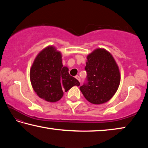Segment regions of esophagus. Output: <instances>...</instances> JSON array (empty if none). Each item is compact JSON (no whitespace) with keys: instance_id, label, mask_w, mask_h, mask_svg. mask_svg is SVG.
Wrapping results in <instances>:
<instances>
[{"instance_id":"34e87169","label":"esophagus","mask_w":148,"mask_h":148,"mask_svg":"<svg viewBox=\"0 0 148 148\" xmlns=\"http://www.w3.org/2000/svg\"><path fill=\"white\" fill-rule=\"evenodd\" d=\"M75 77H76V78L80 82V77H79V76H75Z\"/></svg>"}]
</instances>
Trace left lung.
Wrapping results in <instances>:
<instances>
[{
	"label": "left lung",
	"mask_w": 148,
	"mask_h": 148,
	"mask_svg": "<svg viewBox=\"0 0 148 148\" xmlns=\"http://www.w3.org/2000/svg\"><path fill=\"white\" fill-rule=\"evenodd\" d=\"M87 82L79 87L87 101L101 104L110 101L118 89L121 76L112 54L104 48H97L87 57Z\"/></svg>",
	"instance_id": "obj_1"
}]
</instances>
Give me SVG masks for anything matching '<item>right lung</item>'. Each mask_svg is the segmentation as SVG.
Instances as JSON below:
<instances>
[{"instance_id":"add662e5","label":"right lung","mask_w":148,"mask_h":148,"mask_svg":"<svg viewBox=\"0 0 148 148\" xmlns=\"http://www.w3.org/2000/svg\"><path fill=\"white\" fill-rule=\"evenodd\" d=\"M30 79L34 92L42 99L56 102L74 86L80 84L63 66L61 53L53 46L45 47L37 55L30 70Z\"/></svg>"}]
</instances>
